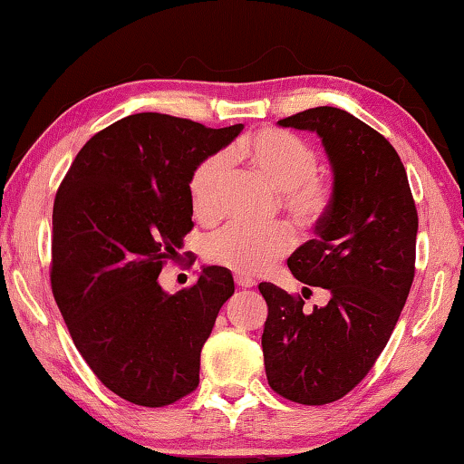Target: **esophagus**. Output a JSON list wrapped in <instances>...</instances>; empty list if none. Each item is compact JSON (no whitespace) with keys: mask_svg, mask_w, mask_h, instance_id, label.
Listing matches in <instances>:
<instances>
[{"mask_svg":"<svg viewBox=\"0 0 464 464\" xmlns=\"http://www.w3.org/2000/svg\"><path fill=\"white\" fill-rule=\"evenodd\" d=\"M235 285H237L239 288H251L256 282L247 276H241V274H235Z\"/></svg>","mask_w":464,"mask_h":464,"instance_id":"1","label":"esophagus"}]
</instances>
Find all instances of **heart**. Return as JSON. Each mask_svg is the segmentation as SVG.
<instances>
[{"label":"heart","instance_id":"1","mask_svg":"<svg viewBox=\"0 0 464 464\" xmlns=\"http://www.w3.org/2000/svg\"><path fill=\"white\" fill-rule=\"evenodd\" d=\"M247 160L270 184L280 190L286 213L301 225H315L329 202L327 184L317 176L319 157L307 140L286 130H262L233 149ZM231 176V155L213 153L194 168L190 176V202L200 221H213L223 210V194ZM295 246L286 225L249 227L229 223L207 239L208 262L229 268L241 276H260L272 270Z\"/></svg>","mask_w":464,"mask_h":464}]
</instances>
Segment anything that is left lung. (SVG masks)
Returning <instances> with one entry per match:
<instances>
[{
	"instance_id": "8db88e82",
	"label": "left lung",
	"mask_w": 464,
	"mask_h": 464,
	"mask_svg": "<svg viewBox=\"0 0 464 464\" xmlns=\"http://www.w3.org/2000/svg\"><path fill=\"white\" fill-rule=\"evenodd\" d=\"M278 124L317 132L334 171L315 239L288 257L293 276L329 301L307 311L301 296L260 282L266 376L290 401L325 405L364 379L397 325L415 274L418 210L397 151L356 116L319 106Z\"/></svg>"
}]
</instances>
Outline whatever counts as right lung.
<instances>
[{
  "label": "right lung",
  "instance_id": "right-lung-1",
  "mask_svg": "<svg viewBox=\"0 0 464 464\" xmlns=\"http://www.w3.org/2000/svg\"><path fill=\"white\" fill-rule=\"evenodd\" d=\"M243 124L140 112L93 135L53 207L51 286L75 348L116 395L163 407L198 387L200 352L235 293L221 266L168 295L157 276L192 231L190 176Z\"/></svg>",
  "mask_w": 464,
  "mask_h": 464
}]
</instances>
